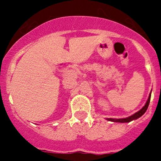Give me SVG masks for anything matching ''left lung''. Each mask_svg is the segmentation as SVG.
I'll use <instances>...</instances> for the list:
<instances>
[{
	"label": "left lung",
	"mask_w": 161,
	"mask_h": 161,
	"mask_svg": "<svg viewBox=\"0 0 161 161\" xmlns=\"http://www.w3.org/2000/svg\"><path fill=\"white\" fill-rule=\"evenodd\" d=\"M150 97H151V92L149 95V98L147 100V103H146L145 106L142 108L141 110H139V111L135 113L134 114L131 115V116L128 117V118H118V119H116V118H107V120L111 121H114V122H121V123H124V122H130V121H133V120H136L137 118H140L142 115H143L145 114V112L147 111V108H148L149 104H150Z\"/></svg>",
	"instance_id": "8db88e82"
}]
</instances>
